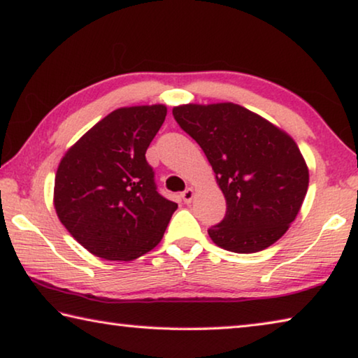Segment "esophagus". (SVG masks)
<instances>
[{
    "mask_svg": "<svg viewBox=\"0 0 358 358\" xmlns=\"http://www.w3.org/2000/svg\"><path fill=\"white\" fill-rule=\"evenodd\" d=\"M193 197H194V189L193 188L185 189L183 193H181V199H183L185 204H189V202L193 201Z\"/></svg>",
    "mask_w": 358,
    "mask_h": 358,
    "instance_id": "obj_1",
    "label": "esophagus"
}]
</instances>
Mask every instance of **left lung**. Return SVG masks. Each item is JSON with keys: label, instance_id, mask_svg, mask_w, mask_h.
<instances>
[{"label": "left lung", "instance_id": "1", "mask_svg": "<svg viewBox=\"0 0 358 358\" xmlns=\"http://www.w3.org/2000/svg\"><path fill=\"white\" fill-rule=\"evenodd\" d=\"M178 125L202 148L227 199V215L209 228L218 248L264 250L287 231L308 188L296 141L255 112L233 103L173 108Z\"/></svg>", "mask_w": 358, "mask_h": 358}]
</instances>
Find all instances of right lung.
Instances as JSON below:
<instances>
[{
	"mask_svg": "<svg viewBox=\"0 0 358 358\" xmlns=\"http://www.w3.org/2000/svg\"><path fill=\"white\" fill-rule=\"evenodd\" d=\"M164 104L112 110L61 159L55 209L96 257L133 260L161 243L177 204L157 193L146 149L162 127Z\"/></svg>",
	"mask_w": 358,
	"mask_h": 358,
	"instance_id": "add662e5",
	"label": "right lung"
}]
</instances>
